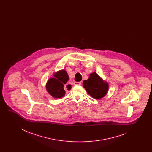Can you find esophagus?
<instances>
[{"instance_id": "1", "label": "esophagus", "mask_w": 152, "mask_h": 152, "mask_svg": "<svg viewBox=\"0 0 152 152\" xmlns=\"http://www.w3.org/2000/svg\"><path fill=\"white\" fill-rule=\"evenodd\" d=\"M81 82H77V81H75L74 83H73V84H74V86H80V85H81Z\"/></svg>"}]
</instances>
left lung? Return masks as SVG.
<instances>
[{
    "mask_svg": "<svg viewBox=\"0 0 152 152\" xmlns=\"http://www.w3.org/2000/svg\"><path fill=\"white\" fill-rule=\"evenodd\" d=\"M83 84L87 93L95 99H101L108 92V83L95 72L91 73L88 79L83 81Z\"/></svg>",
    "mask_w": 152,
    "mask_h": 152,
    "instance_id": "1",
    "label": "left lung"
}]
</instances>
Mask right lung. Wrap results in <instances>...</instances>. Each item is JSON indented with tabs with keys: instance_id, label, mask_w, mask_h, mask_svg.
<instances>
[{
	"instance_id": "obj_1",
	"label": "right lung",
	"mask_w": 152,
	"mask_h": 152,
	"mask_svg": "<svg viewBox=\"0 0 152 152\" xmlns=\"http://www.w3.org/2000/svg\"><path fill=\"white\" fill-rule=\"evenodd\" d=\"M54 77L50 78L46 83V90L52 97L58 99L65 96V91L64 89V85L69 80V76L64 69L58 71L53 73ZM67 90L71 89V85L66 86Z\"/></svg>"
}]
</instances>
